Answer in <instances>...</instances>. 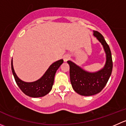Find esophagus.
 <instances>
[{"label":"esophagus","mask_w":126,"mask_h":126,"mask_svg":"<svg viewBox=\"0 0 126 126\" xmlns=\"http://www.w3.org/2000/svg\"><path fill=\"white\" fill-rule=\"evenodd\" d=\"M69 59V57L68 55H64V57H63V60H64V62H67Z\"/></svg>","instance_id":"esophagus-1"}]
</instances>
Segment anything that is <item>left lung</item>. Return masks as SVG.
I'll return each mask as SVG.
<instances>
[{"mask_svg": "<svg viewBox=\"0 0 126 126\" xmlns=\"http://www.w3.org/2000/svg\"><path fill=\"white\" fill-rule=\"evenodd\" d=\"M94 35L102 44L106 53V63L102 69L90 73L83 71L73 62L68 61L70 66L69 74L72 87L76 93L82 96H92L101 92L106 85L112 72V57L109 46L99 32L94 30Z\"/></svg>", "mask_w": 126, "mask_h": 126, "instance_id": "8db88e82", "label": "left lung"}]
</instances>
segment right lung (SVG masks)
Returning a JSON list of instances; mask_svg holds the SVG:
<instances>
[{
  "instance_id": "obj_1",
  "label": "right lung",
  "mask_w": 126,
  "mask_h": 126,
  "mask_svg": "<svg viewBox=\"0 0 126 126\" xmlns=\"http://www.w3.org/2000/svg\"><path fill=\"white\" fill-rule=\"evenodd\" d=\"M63 62V60H60L52 64L40 79L30 83L23 82L17 77L14 71L12 60L11 70L16 83L25 94L32 97H43L49 93L52 90L56 71Z\"/></svg>"
}]
</instances>
